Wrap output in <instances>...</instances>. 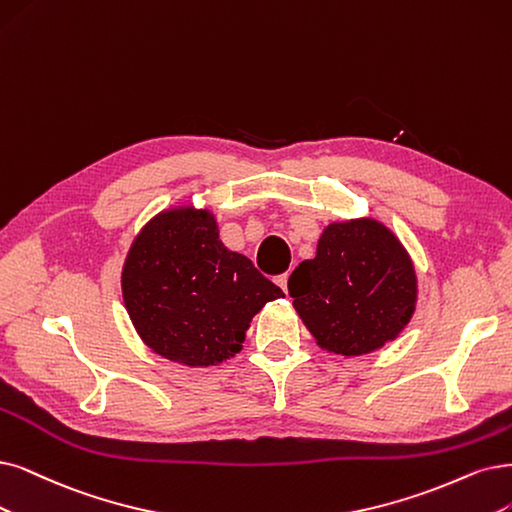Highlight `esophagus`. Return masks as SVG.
I'll return each mask as SVG.
<instances>
[{"instance_id": "34e87169", "label": "esophagus", "mask_w": 512, "mask_h": 512, "mask_svg": "<svg viewBox=\"0 0 512 512\" xmlns=\"http://www.w3.org/2000/svg\"><path fill=\"white\" fill-rule=\"evenodd\" d=\"M276 285H278L282 291H285V293H289V272L276 276Z\"/></svg>"}]
</instances>
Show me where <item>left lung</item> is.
Masks as SVG:
<instances>
[{
	"label": "left lung",
	"mask_w": 512,
	"mask_h": 512,
	"mask_svg": "<svg viewBox=\"0 0 512 512\" xmlns=\"http://www.w3.org/2000/svg\"><path fill=\"white\" fill-rule=\"evenodd\" d=\"M415 272L401 242L373 219L331 223L289 295L318 346L344 356L382 348L415 310Z\"/></svg>",
	"instance_id": "1"
}]
</instances>
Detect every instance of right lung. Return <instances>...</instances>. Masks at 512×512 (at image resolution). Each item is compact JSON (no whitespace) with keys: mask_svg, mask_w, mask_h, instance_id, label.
Masks as SVG:
<instances>
[{"mask_svg":"<svg viewBox=\"0 0 512 512\" xmlns=\"http://www.w3.org/2000/svg\"><path fill=\"white\" fill-rule=\"evenodd\" d=\"M122 293L143 342L189 367L234 356L251 318L285 297L251 259L225 249L211 213L189 206L143 227L124 263Z\"/></svg>","mask_w":512,"mask_h":512,"instance_id":"1","label":"right lung"}]
</instances>
